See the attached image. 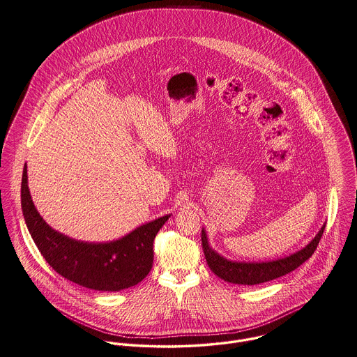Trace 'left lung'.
Returning <instances> with one entry per match:
<instances>
[{
	"instance_id": "left-lung-1",
	"label": "left lung",
	"mask_w": 357,
	"mask_h": 357,
	"mask_svg": "<svg viewBox=\"0 0 357 357\" xmlns=\"http://www.w3.org/2000/svg\"><path fill=\"white\" fill-rule=\"evenodd\" d=\"M324 227L326 225L321 227L318 234L303 250L294 252L287 258L271 260V261H248L247 263V261H231V260L225 259L208 245L204 229L202 230V247H203L207 264L215 275L231 284L257 285V284L267 282L278 277H282L293 271L294 268H297L305 260L310 259L322 238Z\"/></svg>"
}]
</instances>
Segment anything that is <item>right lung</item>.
I'll use <instances>...</instances> for the list:
<instances>
[{
  "label": "right lung",
  "mask_w": 357,
  "mask_h": 357,
  "mask_svg": "<svg viewBox=\"0 0 357 357\" xmlns=\"http://www.w3.org/2000/svg\"><path fill=\"white\" fill-rule=\"evenodd\" d=\"M22 210L26 225L45 260L66 280L102 292H119L139 284L153 267V243L170 215L135 229L110 243H84L49 227L33 206L27 185V165L22 177Z\"/></svg>",
  "instance_id": "add662e5"
}]
</instances>
